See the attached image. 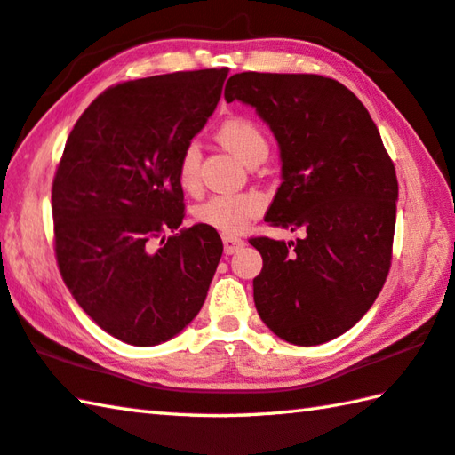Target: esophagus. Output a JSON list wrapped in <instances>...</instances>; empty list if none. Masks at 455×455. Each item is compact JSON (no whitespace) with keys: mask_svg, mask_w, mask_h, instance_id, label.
<instances>
[{"mask_svg":"<svg viewBox=\"0 0 455 455\" xmlns=\"http://www.w3.org/2000/svg\"><path fill=\"white\" fill-rule=\"evenodd\" d=\"M245 245V242L242 237H231V235H224V251L226 255H234L235 251L242 250Z\"/></svg>","mask_w":455,"mask_h":455,"instance_id":"obj_1","label":"esophagus"}]
</instances>
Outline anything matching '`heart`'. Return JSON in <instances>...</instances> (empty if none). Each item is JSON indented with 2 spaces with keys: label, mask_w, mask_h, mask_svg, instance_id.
Instances as JSON below:
<instances>
[{
  "label": "heart",
  "mask_w": 455,
  "mask_h": 455,
  "mask_svg": "<svg viewBox=\"0 0 455 455\" xmlns=\"http://www.w3.org/2000/svg\"><path fill=\"white\" fill-rule=\"evenodd\" d=\"M218 140L226 148L242 158L245 164L255 154L267 150V140L250 118L231 116L218 128ZM200 147L190 142L180 154L178 160V182L186 192H194L200 184ZM265 205L261 194H218L196 205L194 218L204 226H210L221 234L235 235L251 224V220L259 216Z\"/></svg>",
  "instance_id": "obj_1"
}]
</instances>
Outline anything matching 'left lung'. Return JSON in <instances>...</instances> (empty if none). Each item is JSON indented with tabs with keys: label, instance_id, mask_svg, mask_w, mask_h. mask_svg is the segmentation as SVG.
Here are the masks:
<instances>
[{
	"label": "left lung",
	"instance_id": "left-lung-1",
	"mask_svg": "<svg viewBox=\"0 0 455 455\" xmlns=\"http://www.w3.org/2000/svg\"><path fill=\"white\" fill-rule=\"evenodd\" d=\"M224 97L251 105L279 142L265 221L305 234L250 239L263 257L255 308L291 345H323L363 319L388 277L396 170L363 102L329 76L237 73Z\"/></svg>",
	"mask_w": 455,
	"mask_h": 455
}]
</instances>
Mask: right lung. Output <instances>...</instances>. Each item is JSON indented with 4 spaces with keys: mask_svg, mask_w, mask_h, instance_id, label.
Here are the masks:
<instances>
[{
    "mask_svg": "<svg viewBox=\"0 0 455 455\" xmlns=\"http://www.w3.org/2000/svg\"><path fill=\"white\" fill-rule=\"evenodd\" d=\"M226 76L204 68L115 84L67 139L51 190L59 271L83 311L128 345H160L190 324L224 251L213 228L180 229L178 160Z\"/></svg>",
    "mask_w": 455,
    "mask_h": 455,
    "instance_id": "right-lung-1",
    "label": "right lung"
}]
</instances>
